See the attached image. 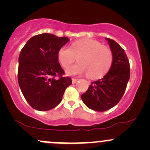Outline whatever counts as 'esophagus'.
<instances>
[{"instance_id": "1", "label": "esophagus", "mask_w": 150, "mask_h": 150, "mask_svg": "<svg viewBox=\"0 0 150 150\" xmlns=\"http://www.w3.org/2000/svg\"><path fill=\"white\" fill-rule=\"evenodd\" d=\"M77 79H75V78H73L72 79V82H73V84H75V83H76V82H77Z\"/></svg>"}]
</instances>
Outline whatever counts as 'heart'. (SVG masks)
Listing matches in <instances>:
<instances>
[{
    "label": "heart",
    "mask_w": 150,
    "mask_h": 150,
    "mask_svg": "<svg viewBox=\"0 0 150 150\" xmlns=\"http://www.w3.org/2000/svg\"><path fill=\"white\" fill-rule=\"evenodd\" d=\"M58 60L64 68H68L78 59L79 63L67 69L68 75L87 74L92 79L104 76L113 63V53L109 48L102 46L94 39H82L71 46H63L58 51Z\"/></svg>",
    "instance_id": "1"
}]
</instances>
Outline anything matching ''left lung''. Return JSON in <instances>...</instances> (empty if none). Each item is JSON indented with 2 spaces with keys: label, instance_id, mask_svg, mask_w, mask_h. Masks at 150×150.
<instances>
[{
  "label": "left lung",
  "instance_id": "left-lung-1",
  "mask_svg": "<svg viewBox=\"0 0 150 150\" xmlns=\"http://www.w3.org/2000/svg\"><path fill=\"white\" fill-rule=\"evenodd\" d=\"M113 53V63L101 79L92 82L88 89L81 95L87 107L105 111L119 102L130 79V63L125 51L114 40L106 38Z\"/></svg>",
  "mask_w": 150,
  "mask_h": 150
}]
</instances>
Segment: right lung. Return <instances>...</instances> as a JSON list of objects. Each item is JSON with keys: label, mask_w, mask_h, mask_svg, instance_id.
<instances>
[{"label": "right lung", "mask_w": 150, "mask_h": 150, "mask_svg": "<svg viewBox=\"0 0 150 150\" xmlns=\"http://www.w3.org/2000/svg\"><path fill=\"white\" fill-rule=\"evenodd\" d=\"M68 37L44 33L27 41L19 56L18 83L29 104L38 111H48L62 100L65 89L72 84L58 62V51ZM58 76L59 78H55Z\"/></svg>", "instance_id": "right-lung-1"}]
</instances>
